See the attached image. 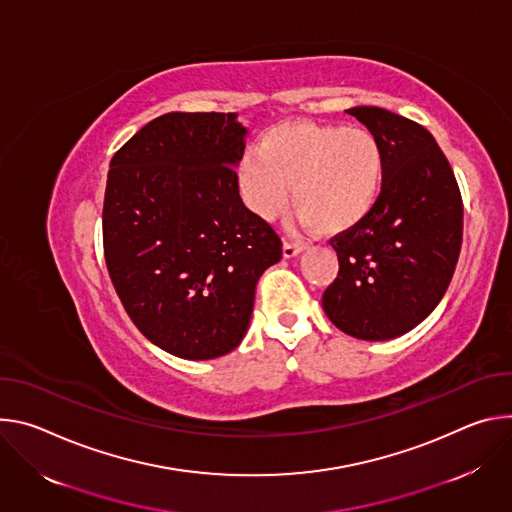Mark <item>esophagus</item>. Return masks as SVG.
<instances>
[{"instance_id": "34e87169", "label": "esophagus", "mask_w": 512, "mask_h": 512, "mask_svg": "<svg viewBox=\"0 0 512 512\" xmlns=\"http://www.w3.org/2000/svg\"><path fill=\"white\" fill-rule=\"evenodd\" d=\"M303 250H305V244H301V242H285V246H282V256L293 258V256L301 254Z\"/></svg>"}]
</instances>
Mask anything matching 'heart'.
Wrapping results in <instances>:
<instances>
[{
    "label": "heart",
    "mask_w": 512,
    "mask_h": 512,
    "mask_svg": "<svg viewBox=\"0 0 512 512\" xmlns=\"http://www.w3.org/2000/svg\"><path fill=\"white\" fill-rule=\"evenodd\" d=\"M386 162L378 138L364 128L287 122L264 132L238 168L246 205L272 219L291 199L311 230H352L376 207Z\"/></svg>",
    "instance_id": "1"
}]
</instances>
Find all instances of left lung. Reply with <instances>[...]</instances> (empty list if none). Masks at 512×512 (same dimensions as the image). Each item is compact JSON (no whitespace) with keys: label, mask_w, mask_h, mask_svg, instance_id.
Listing matches in <instances>:
<instances>
[{"label":"left lung","mask_w":512,"mask_h":512,"mask_svg":"<svg viewBox=\"0 0 512 512\" xmlns=\"http://www.w3.org/2000/svg\"><path fill=\"white\" fill-rule=\"evenodd\" d=\"M348 113L378 138L386 173L372 213L329 240L339 272L321 303L337 329L382 342L417 327L445 295L460 258L464 205L423 126L382 107Z\"/></svg>","instance_id":"left-lung-1"}]
</instances>
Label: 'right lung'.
Returning <instances> with one entry per match:
<instances>
[{
  "label": "right lung",
  "instance_id": "1",
  "mask_svg": "<svg viewBox=\"0 0 512 512\" xmlns=\"http://www.w3.org/2000/svg\"><path fill=\"white\" fill-rule=\"evenodd\" d=\"M238 113L170 111L109 162L103 252L134 325L164 352L219 358L240 346L256 282L282 256L252 213L236 164L248 130Z\"/></svg>",
  "mask_w": 512,
  "mask_h": 512
}]
</instances>
